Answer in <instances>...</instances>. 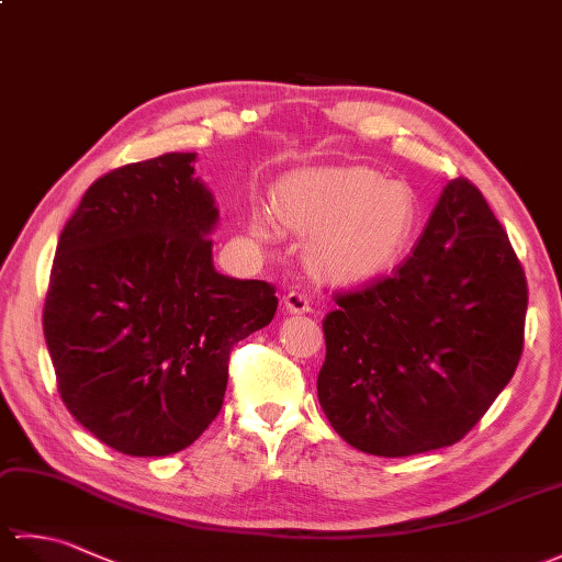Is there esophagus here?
<instances>
[{
  "label": "esophagus",
  "instance_id": "esophagus-1",
  "mask_svg": "<svg viewBox=\"0 0 562 562\" xmlns=\"http://www.w3.org/2000/svg\"><path fill=\"white\" fill-rule=\"evenodd\" d=\"M284 308L290 314H308L312 312V296L300 290H292L288 296H284Z\"/></svg>",
  "mask_w": 562,
  "mask_h": 562
}]
</instances>
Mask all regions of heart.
Wrapping results in <instances>:
<instances>
[{"instance_id": "b5f03b06", "label": "heart", "mask_w": 562, "mask_h": 562, "mask_svg": "<svg viewBox=\"0 0 562 562\" xmlns=\"http://www.w3.org/2000/svg\"><path fill=\"white\" fill-rule=\"evenodd\" d=\"M274 205L292 229L314 234V256L333 278L374 280L405 256L420 229V200L403 181L367 166H328L284 178ZM256 238L270 236L262 212L250 214Z\"/></svg>"}]
</instances>
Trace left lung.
<instances>
[{
	"label": "left lung",
	"instance_id": "obj_1",
	"mask_svg": "<svg viewBox=\"0 0 562 562\" xmlns=\"http://www.w3.org/2000/svg\"><path fill=\"white\" fill-rule=\"evenodd\" d=\"M527 278L469 181L441 190L413 254L324 318L318 403L350 447L374 457L451 447L519 364Z\"/></svg>",
	"mask_w": 562,
	"mask_h": 562
}]
</instances>
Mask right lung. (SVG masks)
<instances>
[{
    "instance_id": "add662e5",
    "label": "right lung",
    "mask_w": 562,
    "mask_h": 562,
    "mask_svg": "<svg viewBox=\"0 0 562 562\" xmlns=\"http://www.w3.org/2000/svg\"><path fill=\"white\" fill-rule=\"evenodd\" d=\"M195 151L101 176L65 224L43 330L79 425L127 457H169L222 411L229 352L266 328L268 282L214 270L220 222Z\"/></svg>"
}]
</instances>
